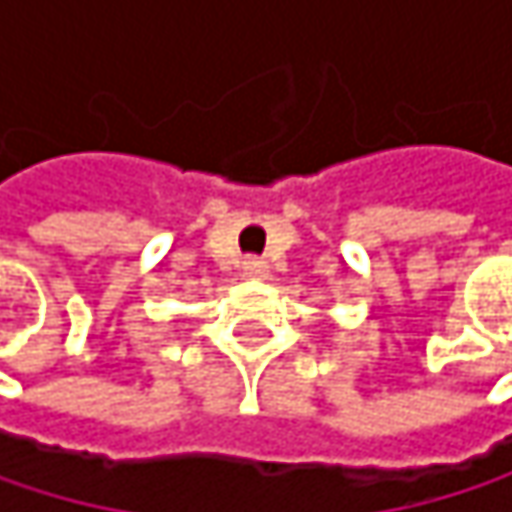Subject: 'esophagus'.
Returning a JSON list of instances; mask_svg holds the SVG:
<instances>
[{
  "label": "esophagus",
  "mask_w": 512,
  "mask_h": 512,
  "mask_svg": "<svg viewBox=\"0 0 512 512\" xmlns=\"http://www.w3.org/2000/svg\"><path fill=\"white\" fill-rule=\"evenodd\" d=\"M243 275H249V278H266L269 275V266L260 257H246L243 260Z\"/></svg>",
  "instance_id": "obj_1"
}]
</instances>
